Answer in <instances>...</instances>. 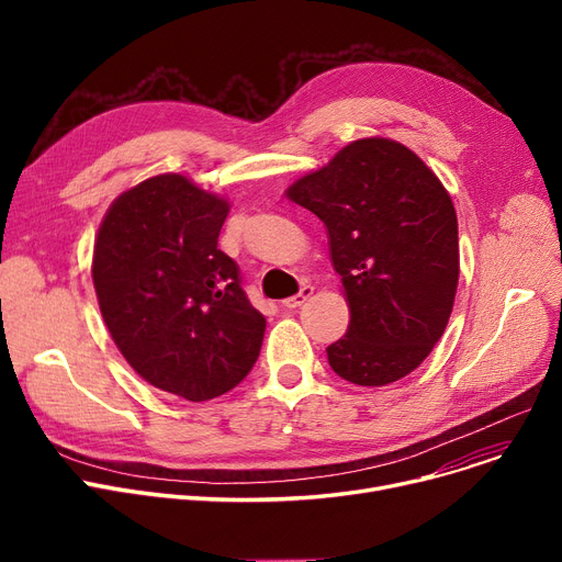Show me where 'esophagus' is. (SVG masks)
Returning a JSON list of instances; mask_svg holds the SVG:
<instances>
[{
	"instance_id": "34e87169",
	"label": "esophagus",
	"mask_w": 562,
	"mask_h": 562,
	"mask_svg": "<svg viewBox=\"0 0 562 562\" xmlns=\"http://www.w3.org/2000/svg\"><path fill=\"white\" fill-rule=\"evenodd\" d=\"M314 296V286L312 284H305L296 296H291V299H286V301H282V305L286 307V310H296V307H301V305H305L310 299Z\"/></svg>"
}]
</instances>
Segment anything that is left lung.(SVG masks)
<instances>
[{"mask_svg":"<svg viewBox=\"0 0 562 562\" xmlns=\"http://www.w3.org/2000/svg\"><path fill=\"white\" fill-rule=\"evenodd\" d=\"M284 195L328 234L350 321L326 348L333 371L385 387L415 371L445 335L460 278L458 216L439 177L398 140L367 136Z\"/></svg>","mask_w":562,"mask_h":562,"instance_id":"8db88e82","label":"left lung"}]
</instances>
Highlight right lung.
Listing matches in <instances>:
<instances>
[{
    "label": "right lung",
    "instance_id": "1",
    "mask_svg": "<svg viewBox=\"0 0 562 562\" xmlns=\"http://www.w3.org/2000/svg\"><path fill=\"white\" fill-rule=\"evenodd\" d=\"M229 206L161 172L117 195L95 234L91 276L113 344L145 382L193 403L239 385L266 328L218 250Z\"/></svg>",
    "mask_w": 562,
    "mask_h": 562
}]
</instances>
